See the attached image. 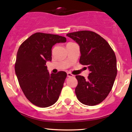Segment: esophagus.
<instances>
[{"label": "esophagus", "mask_w": 132, "mask_h": 132, "mask_svg": "<svg viewBox=\"0 0 132 132\" xmlns=\"http://www.w3.org/2000/svg\"><path fill=\"white\" fill-rule=\"evenodd\" d=\"M67 76L68 77H73V75L71 74V73H68Z\"/></svg>", "instance_id": "obj_1"}]
</instances>
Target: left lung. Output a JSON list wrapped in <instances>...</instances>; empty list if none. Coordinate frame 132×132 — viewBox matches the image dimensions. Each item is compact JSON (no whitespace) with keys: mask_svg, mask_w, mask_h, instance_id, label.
<instances>
[{"mask_svg":"<svg viewBox=\"0 0 132 132\" xmlns=\"http://www.w3.org/2000/svg\"><path fill=\"white\" fill-rule=\"evenodd\" d=\"M66 36L79 45V62L89 71L86 79L83 76L75 77L78 80L75 88L77 99L86 105L99 104L111 91L116 77L115 54L107 41L94 32L81 30Z\"/></svg>","mask_w":132,"mask_h":132,"instance_id":"left-lung-1","label":"left lung"}]
</instances>
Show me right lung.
Listing matches in <instances>:
<instances>
[{
  "label": "right lung",
  "instance_id": "add662e5",
  "mask_svg": "<svg viewBox=\"0 0 132 132\" xmlns=\"http://www.w3.org/2000/svg\"><path fill=\"white\" fill-rule=\"evenodd\" d=\"M66 41L61 36L36 32L18 48L16 75L26 98L38 107H50L59 99L67 74L64 71L49 73L46 63L52 61L53 46Z\"/></svg>",
  "mask_w": 132,
  "mask_h": 132
}]
</instances>
